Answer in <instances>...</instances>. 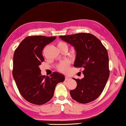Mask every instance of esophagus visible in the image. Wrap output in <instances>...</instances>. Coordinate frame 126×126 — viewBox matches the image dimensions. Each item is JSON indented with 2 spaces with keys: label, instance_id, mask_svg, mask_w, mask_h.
I'll list each match as a JSON object with an SVG mask.
<instances>
[{
  "label": "esophagus",
  "instance_id": "obj_1",
  "mask_svg": "<svg viewBox=\"0 0 126 126\" xmlns=\"http://www.w3.org/2000/svg\"><path fill=\"white\" fill-rule=\"evenodd\" d=\"M71 79V78L70 77H65V81H68V80H70Z\"/></svg>",
  "mask_w": 126,
  "mask_h": 126
}]
</instances>
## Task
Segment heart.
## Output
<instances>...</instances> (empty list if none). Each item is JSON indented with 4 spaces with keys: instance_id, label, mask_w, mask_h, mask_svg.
I'll use <instances>...</instances> for the list:
<instances>
[{
    "instance_id": "obj_1",
    "label": "heart",
    "mask_w": 126,
    "mask_h": 126,
    "mask_svg": "<svg viewBox=\"0 0 126 126\" xmlns=\"http://www.w3.org/2000/svg\"><path fill=\"white\" fill-rule=\"evenodd\" d=\"M58 47H59V49H61L62 48L64 47H68V46H67V45L65 43V42L60 41L58 43ZM68 67H69L68 62L67 61H64L58 65L57 70L61 72H66L67 71V70H68Z\"/></svg>"
}]
</instances>
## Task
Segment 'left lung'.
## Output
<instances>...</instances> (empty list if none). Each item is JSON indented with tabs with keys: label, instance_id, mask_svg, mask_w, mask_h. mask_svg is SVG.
<instances>
[{
	"label": "left lung",
	"instance_id": "1",
	"mask_svg": "<svg viewBox=\"0 0 126 126\" xmlns=\"http://www.w3.org/2000/svg\"><path fill=\"white\" fill-rule=\"evenodd\" d=\"M59 38L74 46L77 51L74 66L83 70V78H74L77 86L70 91L71 96L80 103L93 102L102 94L109 78L107 49L98 38L89 33L61 35Z\"/></svg>",
	"mask_w": 126,
	"mask_h": 126
}]
</instances>
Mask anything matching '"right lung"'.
Masks as SVG:
<instances>
[{
	"label": "right lung",
	"mask_w": 126,
	"mask_h": 126,
	"mask_svg": "<svg viewBox=\"0 0 126 126\" xmlns=\"http://www.w3.org/2000/svg\"><path fill=\"white\" fill-rule=\"evenodd\" d=\"M56 36L34 35L21 42L14 54L12 75L21 95L31 103L42 105L51 100L58 83L64 76L56 72L50 77L42 75L39 66L44 61L42 51Z\"/></svg>",
	"instance_id": "obj_1"
}]
</instances>
